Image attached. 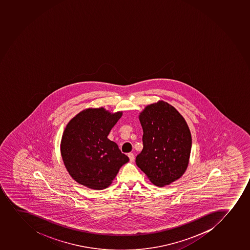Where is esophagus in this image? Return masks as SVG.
I'll return each mask as SVG.
<instances>
[{
  "label": "esophagus",
  "instance_id": "obj_1",
  "mask_svg": "<svg viewBox=\"0 0 250 250\" xmlns=\"http://www.w3.org/2000/svg\"><path fill=\"white\" fill-rule=\"evenodd\" d=\"M128 157H129V161L131 162V163H133V162L134 161V153H128Z\"/></svg>",
  "mask_w": 250,
  "mask_h": 250
}]
</instances>
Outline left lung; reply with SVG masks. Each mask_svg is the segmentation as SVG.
<instances>
[{"label": "left lung", "mask_w": 250, "mask_h": 250, "mask_svg": "<svg viewBox=\"0 0 250 250\" xmlns=\"http://www.w3.org/2000/svg\"><path fill=\"white\" fill-rule=\"evenodd\" d=\"M139 117L144 148L136 157V164L154 185H169L188 166L191 135L188 124L172 105L163 101L147 105Z\"/></svg>", "instance_id": "obj_1"}]
</instances>
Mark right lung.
<instances>
[{
  "label": "right lung",
  "mask_w": 250,
  "mask_h": 250,
  "mask_svg": "<svg viewBox=\"0 0 250 250\" xmlns=\"http://www.w3.org/2000/svg\"><path fill=\"white\" fill-rule=\"evenodd\" d=\"M121 116V111L112 114L103 107L89 108L68 122L61 140V155L77 183L95 190L105 189L129 162L107 138Z\"/></svg>",
  "instance_id": "1"
}]
</instances>
